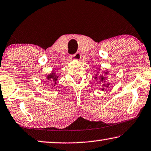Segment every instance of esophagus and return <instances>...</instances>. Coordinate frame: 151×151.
I'll list each match as a JSON object with an SVG mask.
<instances>
[{"label": "esophagus", "instance_id": "34e87169", "mask_svg": "<svg viewBox=\"0 0 151 151\" xmlns=\"http://www.w3.org/2000/svg\"><path fill=\"white\" fill-rule=\"evenodd\" d=\"M73 58L74 60H79L81 58V55L80 52H77L76 53L74 54L73 56Z\"/></svg>", "mask_w": 151, "mask_h": 151}]
</instances>
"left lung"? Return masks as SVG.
Instances as JSON below:
<instances>
[{"instance_id":"left-lung-1","label":"left lung","mask_w":151,"mask_h":151,"mask_svg":"<svg viewBox=\"0 0 151 151\" xmlns=\"http://www.w3.org/2000/svg\"><path fill=\"white\" fill-rule=\"evenodd\" d=\"M105 73V75H106V74H107V72H104ZM97 78V76L96 75V76H95V79H96V78ZM106 77H105L104 76V75H100L99 76V82L100 83H104V82H106V81H105V78H106ZM109 83H107V84H105V83H103L102 84V87H108V85H109ZM101 90L102 91H104V88H101Z\"/></svg>"}]
</instances>
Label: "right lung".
I'll return each instance as SVG.
<instances>
[{
    "label": "right lung",
    "mask_w": 151,
    "mask_h": 151,
    "mask_svg": "<svg viewBox=\"0 0 151 151\" xmlns=\"http://www.w3.org/2000/svg\"><path fill=\"white\" fill-rule=\"evenodd\" d=\"M58 75H56L54 72H52L51 74H49V75L47 76V79L52 82V83H53V84H52L53 87H54L55 85L56 84L57 81H58Z\"/></svg>",
    "instance_id": "obj_1"
}]
</instances>
